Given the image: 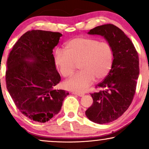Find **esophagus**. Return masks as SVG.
Returning <instances> with one entry per match:
<instances>
[{
    "label": "esophagus",
    "mask_w": 149,
    "mask_h": 149,
    "mask_svg": "<svg viewBox=\"0 0 149 149\" xmlns=\"http://www.w3.org/2000/svg\"><path fill=\"white\" fill-rule=\"evenodd\" d=\"M73 94H75V95H77V96H80V97H81V96H83L84 95H85V93H83V92H73Z\"/></svg>",
    "instance_id": "obj_1"
}]
</instances>
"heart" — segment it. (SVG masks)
Masks as SVG:
<instances>
[{
	"instance_id": "1",
	"label": "heart",
	"mask_w": 149,
	"mask_h": 149,
	"mask_svg": "<svg viewBox=\"0 0 149 149\" xmlns=\"http://www.w3.org/2000/svg\"><path fill=\"white\" fill-rule=\"evenodd\" d=\"M64 51L57 50L53 55L55 67L64 77L74 73L76 64L81 70L65 82L71 90H85L94 80L108 74L113 62L112 47L107 42H99L88 37H76L66 43Z\"/></svg>"
}]
</instances>
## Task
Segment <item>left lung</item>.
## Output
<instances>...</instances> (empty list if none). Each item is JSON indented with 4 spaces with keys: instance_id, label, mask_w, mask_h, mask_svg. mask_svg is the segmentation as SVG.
Segmentation results:
<instances>
[{
    "instance_id": "8db88e82",
    "label": "left lung",
    "mask_w": 149,
    "mask_h": 149,
    "mask_svg": "<svg viewBox=\"0 0 149 149\" xmlns=\"http://www.w3.org/2000/svg\"><path fill=\"white\" fill-rule=\"evenodd\" d=\"M88 34L103 37L113 52L110 72L96 87L101 90L91 94L93 103L85 111L90 121L103 124L117 119L131 104L139 73V57L130 39L113 24L97 26Z\"/></svg>"
}]
</instances>
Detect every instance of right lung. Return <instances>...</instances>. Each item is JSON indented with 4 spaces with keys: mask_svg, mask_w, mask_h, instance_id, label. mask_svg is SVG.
<instances>
[{
    "mask_svg": "<svg viewBox=\"0 0 149 149\" xmlns=\"http://www.w3.org/2000/svg\"><path fill=\"white\" fill-rule=\"evenodd\" d=\"M60 33L33 30L21 36L7 61L8 92L21 113L45 123L59 113L69 92L55 89L61 80L53 62V49Z\"/></svg>",
    "mask_w": 149,
    "mask_h": 149,
    "instance_id": "obj_1",
    "label": "right lung"
}]
</instances>
